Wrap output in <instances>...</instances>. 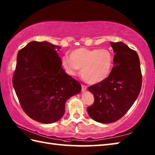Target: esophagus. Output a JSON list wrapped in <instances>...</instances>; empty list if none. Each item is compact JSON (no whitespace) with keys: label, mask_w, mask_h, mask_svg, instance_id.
Here are the masks:
<instances>
[{"label":"esophagus","mask_w":155,"mask_h":155,"mask_svg":"<svg viewBox=\"0 0 155 155\" xmlns=\"http://www.w3.org/2000/svg\"><path fill=\"white\" fill-rule=\"evenodd\" d=\"M81 87H82V91H83V92L87 89V87L85 86V85H84V84H82Z\"/></svg>","instance_id":"obj_1"}]
</instances>
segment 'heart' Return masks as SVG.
Returning <instances> with one entry per match:
<instances>
[{"label": "heart", "instance_id": "heart-1", "mask_svg": "<svg viewBox=\"0 0 155 155\" xmlns=\"http://www.w3.org/2000/svg\"><path fill=\"white\" fill-rule=\"evenodd\" d=\"M113 58L107 49L79 48L72 51L70 58L65 56L62 63L68 74H74L81 69V77L88 84H97L108 77L113 67Z\"/></svg>", "mask_w": 155, "mask_h": 155}]
</instances>
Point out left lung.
Returning <instances> with one entry per match:
<instances>
[{
    "instance_id": "1",
    "label": "left lung",
    "mask_w": 155,
    "mask_h": 155,
    "mask_svg": "<svg viewBox=\"0 0 155 155\" xmlns=\"http://www.w3.org/2000/svg\"><path fill=\"white\" fill-rule=\"evenodd\" d=\"M110 44L115 53L114 67L103 81L88 88L94 102L87 107L95 121L108 124L120 119L130 109L142 86L139 57L137 52L123 42Z\"/></svg>"
}]
</instances>
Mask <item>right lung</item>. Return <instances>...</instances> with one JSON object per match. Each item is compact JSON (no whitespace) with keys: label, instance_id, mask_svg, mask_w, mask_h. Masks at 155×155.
Segmentation results:
<instances>
[{"label":"right lung","instance_id":"1","mask_svg":"<svg viewBox=\"0 0 155 155\" xmlns=\"http://www.w3.org/2000/svg\"><path fill=\"white\" fill-rule=\"evenodd\" d=\"M61 47L32 41L16 58L12 84L25 113L42 123H55L63 116L65 103L81 91V85L62 68Z\"/></svg>","mask_w":155,"mask_h":155}]
</instances>
